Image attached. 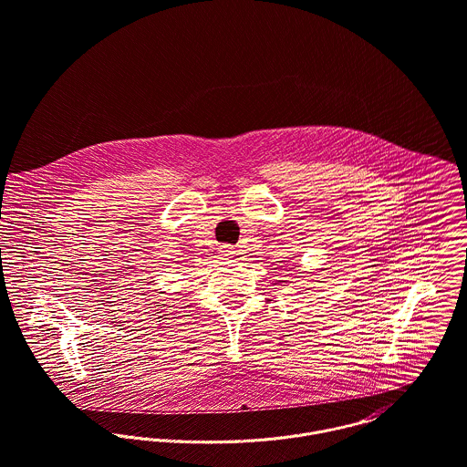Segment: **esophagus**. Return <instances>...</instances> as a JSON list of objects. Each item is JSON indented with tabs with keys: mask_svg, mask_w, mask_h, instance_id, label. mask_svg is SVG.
Segmentation results:
<instances>
[{
	"mask_svg": "<svg viewBox=\"0 0 467 467\" xmlns=\"http://www.w3.org/2000/svg\"><path fill=\"white\" fill-rule=\"evenodd\" d=\"M219 252H221V255H224V257H230V255H234V248H232L230 244H223V246L219 248Z\"/></svg>",
	"mask_w": 467,
	"mask_h": 467,
	"instance_id": "34e87169",
	"label": "esophagus"
}]
</instances>
